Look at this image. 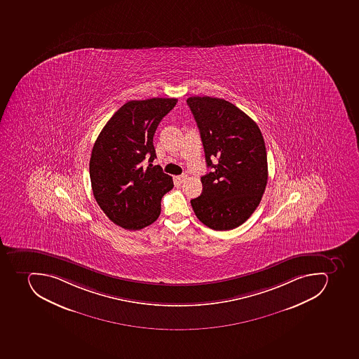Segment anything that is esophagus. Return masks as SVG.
Segmentation results:
<instances>
[{
	"instance_id": "obj_1",
	"label": "esophagus",
	"mask_w": 359,
	"mask_h": 359,
	"mask_svg": "<svg viewBox=\"0 0 359 359\" xmlns=\"http://www.w3.org/2000/svg\"><path fill=\"white\" fill-rule=\"evenodd\" d=\"M187 179L186 175H178V177H175V180L178 181V182H180V184H182L184 180Z\"/></svg>"
}]
</instances>
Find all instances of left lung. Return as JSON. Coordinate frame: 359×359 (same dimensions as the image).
Returning <instances> with one entry per match:
<instances>
[{
	"mask_svg": "<svg viewBox=\"0 0 359 359\" xmlns=\"http://www.w3.org/2000/svg\"><path fill=\"white\" fill-rule=\"evenodd\" d=\"M187 104L201 133L207 167L212 168L201 177L203 192L190 201L192 210L212 230H233L252 215L267 186L264 137L258 125L229 101L191 97Z\"/></svg>",
	"mask_w": 359,
	"mask_h": 359,
	"instance_id": "obj_1",
	"label": "left lung"
}]
</instances>
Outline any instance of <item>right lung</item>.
<instances>
[{"instance_id":"1","label":"right lung","mask_w":359,"mask_h":359,"mask_svg":"<svg viewBox=\"0 0 359 359\" xmlns=\"http://www.w3.org/2000/svg\"><path fill=\"white\" fill-rule=\"evenodd\" d=\"M178 102L175 97L132 100L121 107L97 136L90 179L97 205L125 230L137 231L160 216L161 199L172 189V178L153 162V136L158 123Z\"/></svg>"}]
</instances>
